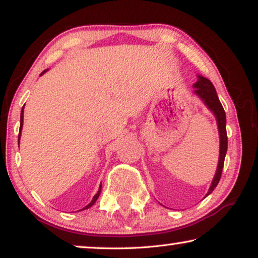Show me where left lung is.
Returning <instances> with one entry per match:
<instances>
[{
	"mask_svg": "<svg viewBox=\"0 0 258 258\" xmlns=\"http://www.w3.org/2000/svg\"><path fill=\"white\" fill-rule=\"evenodd\" d=\"M195 93L203 100L204 103L206 104L208 109L213 111L214 115L216 117L218 133H220V158H218V165L215 173V176L213 178V182L211 187L207 192V195H211L215 189L216 185L220 182V178L222 175V171H223L224 166V159L226 155V150H228V135H226V117L223 106L220 102V99L217 97L216 90L212 82L205 78L203 76L198 75V81L194 84Z\"/></svg>",
	"mask_w": 258,
	"mask_h": 258,
	"instance_id": "obj_1",
	"label": "left lung"
}]
</instances>
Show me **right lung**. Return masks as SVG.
<instances>
[{
    "mask_svg": "<svg viewBox=\"0 0 258 258\" xmlns=\"http://www.w3.org/2000/svg\"><path fill=\"white\" fill-rule=\"evenodd\" d=\"M45 72H46V71H44V72H43L42 74H44ZM42 74H41V75H42ZM23 123H24V107H23V109H21V113H20V128H19V135H18V145H19V141H20V135H21V128H23ZM100 192H101V185H100V187H99V191L97 192V195H95L94 197H93L92 202H91L89 205H87V206H85V207L83 208V209H87V208H90L91 206H93L94 203L97 202V199L99 198Z\"/></svg>",
    "mask_w": 258,
    "mask_h": 258,
    "instance_id": "obj_1",
    "label": "right lung"
}]
</instances>
